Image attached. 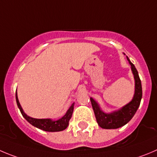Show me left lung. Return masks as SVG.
<instances>
[{
    "label": "left lung",
    "instance_id": "left-lung-1",
    "mask_svg": "<svg viewBox=\"0 0 157 157\" xmlns=\"http://www.w3.org/2000/svg\"><path fill=\"white\" fill-rule=\"evenodd\" d=\"M127 59L131 65L132 71L134 75V78H135V94H134V97L132 101L127 105L122 107L121 109L113 112L109 114H106L100 109L99 106L95 100L92 98H90L91 103H92L97 122L100 127L103 129H118L126 125L133 117L140 105L142 95H143L141 81L139 77L136 68H135L134 65L130 62L128 57Z\"/></svg>",
    "mask_w": 157,
    "mask_h": 157
}]
</instances>
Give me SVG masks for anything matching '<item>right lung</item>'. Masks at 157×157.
Masks as SVG:
<instances>
[{"label": "right lung", "mask_w": 157, "mask_h": 157, "mask_svg": "<svg viewBox=\"0 0 157 157\" xmlns=\"http://www.w3.org/2000/svg\"><path fill=\"white\" fill-rule=\"evenodd\" d=\"M16 102H17V105L18 106L19 109H20L21 113L22 116L25 117V119L29 123H31L32 126H35V127L38 128V129H42L44 131H47V132H59V131L64 130V129H65L68 127V122H69L70 119H71V116H72L75 104L73 103L71 105V107L68 109V110L63 117L61 118L59 120L52 121L50 119H34V118L29 117V116H27L24 113L23 109H22L20 103H19L17 92H16Z\"/></svg>", "instance_id": "right-lung-1"}]
</instances>
